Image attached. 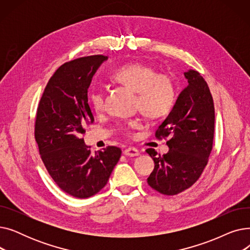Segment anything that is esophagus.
I'll use <instances>...</instances> for the list:
<instances>
[{"mask_svg":"<svg viewBox=\"0 0 250 250\" xmlns=\"http://www.w3.org/2000/svg\"><path fill=\"white\" fill-rule=\"evenodd\" d=\"M124 154L125 156H128V157H135V156H139L140 155V152L137 148H134V147H129L127 149L125 150Z\"/></svg>","mask_w":250,"mask_h":250,"instance_id":"obj_1","label":"esophagus"}]
</instances>
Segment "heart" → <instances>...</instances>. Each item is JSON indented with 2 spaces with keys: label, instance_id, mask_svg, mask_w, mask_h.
Masks as SVG:
<instances>
[{
  "label": "heart",
  "instance_id": "obj_1",
  "mask_svg": "<svg viewBox=\"0 0 250 250\" xmlns=\"http://www.w3.org/2000/svg\"><path fill=\"white\" fill-rule=\"evenodd\" d=\"M112 80L137 93V106L149 118L157 120L168 115L176 103L177 93L173 79L168 74L157 73L152 65L143 62H128L111 74ZM89 102L95 112L104 109V93L93 89L89 93ZM137 121H128L120 126L123 133L138 127Z\"/></svg>",
  "mask_w": 250,
  "mask_h": 250
}]
</instances>
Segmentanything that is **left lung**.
I'll use <instances>...</instances> for the list:
<instances>
[{
  "label": "left lung",
  "instance_id": "1",
  "mask_svg": "<svg viewBox=\"0 0 250 250\" xmlns=\"http://www.w3.org/2000/svg\"><path fill=\"white\" fill-rule=\"evenodd\" d=\"M188 85L177 98L172 111L155 132L167 138L169 152L157 155L150 148L155 167L148 185L162 194L175 195L189 188L206 168L213 149L215 107L211 91L198 71L185 73Z\"/></svg>",
  "mask_w": 250,
  "mask_h": 250
}]
</instances>
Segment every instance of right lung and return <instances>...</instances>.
I'll use <instances>...</instances> for the list:
<instances>
[{
	"mask_svg": "<svg viewBox=\"0 0 250 250\" xmlns=\"http://www.w3.org/2000/svg\"><path fill=\"white\" fill-rule=\"evenodd\" d=\"M107 57L95 55L64 62L51 76L39 101L34 137L47 172L57 186L78 199L99 192L122 155L108 146L91 154L81 135L94 122L88 88Z\"/></svg>",
	"mask_w": 250,
	"mask_h": 250,
	"instance_id": "1",
	"label": "right lung"
}]
</instances>
